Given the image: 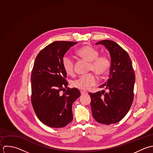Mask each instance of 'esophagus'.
I'll use <instances>...</instances> for the list:
<instances>
[{"instance_id": "esophagus-1", "label": "esophagus", "mask_w": 153, "mask_h": 153, "mask_svg": "<svg viewBox=\"0 0 153 153\" xmlns=\"http://www.w3.org/2000/svg\"><path fill=\"white\" fill-rule=\"evenodd\" d=\"M81 95H85V94H88L87 92H85V91H80Z\"/></svg>"}]
</instances>
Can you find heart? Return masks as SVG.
Segmentation results:
<instances>
[{
  "instance_id": "1",
  "label": "heart",
  "mask_w": 153,
  "mask_h": 153,
  "mask_svg": "<svg viewBox=\"0 0 153 153\" xmlns=\"http://www.w3.org/2000/svg\"><path fill=\"white\" fill-rule=\"evenodd\" d=\"M77 54L82 58L89 62V71H94L98 77H104L109 72L111 62L105 55H99L98 51L95 48L87 45L77 51ZM62 67L65 71L70 75L74 74V61L70 56L65 55L62 59ZM97 77L92 73L80 76L71 82V85L79 89L86 91L97 84Z\"/></svg>"
}]
</instances>
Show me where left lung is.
Here are the masks:
<instances>
[{
  "label": "left lung",
  "instance_id": "obj_1",
  "mask_svg": "<svg viewBox=\"0 0 153 153\" xmlns=\"http://www.w3.org/2000/svg\"><path fill=\"white\" fill-rule=\"evenodd\" d=\"M103 45L111 56V67L108 81L101 85L105 91L89 94L95 120L106 125L120 122L129 111L134 100L135 81L131 59L127 52L116 42L104 40L97 43Z\"/></svg>",
  "mask_w": 153,
  "mask_h": 153
}]
</instances>
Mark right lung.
<instances>
[{
	"label": "right lung",
	"mask_w": 153,
	"mask_h": 153,
	"mask_svg": "<svg viewBox=\"0 0 153 153\" xmlns=\"http://www.w3.org/2000/svg\"><path fill=\"white\" fill-rule=\"evenodd\" d=\"M77 43L55 41L48 45L37 54L33 65L31 104L38 119L51 128H63L73 120L72 105L80 92L77 88L67 87L62 59Z\"/></svg>",
	"instance_id": "obj_1"
}]
</instances>
